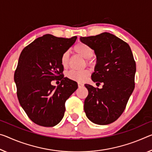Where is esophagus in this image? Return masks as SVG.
Listing matches in <instances>:
<instances>
[{"label":"esophagus","mask_w":152,"mask_h":152,"mask_svg":"<svg viewBox=\"0 0 152 152\" xmlns=\"http://www.w3.org/2000/svg\"><path fill=\"white\" fill-rule=\"evenodd\" d=\"M78 86L79 88H80V87H83V86H84V85H83V83H78Z\"/></svg>","instance_id":"1"}]
</instances>
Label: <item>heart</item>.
<instances>
[{
    "label": "heart",
    "mask_w": 152,
    "mask_h": 152,
    "mask_svg": "<svg viewBox=\"0 0 152 152\" xmlns=\"http://www.w3.org/2000/svg\"><path fill=\"white\" fill-rule=\"evenodd\" d=\"M76 53L80 55V56L85 59H90L93 56V49L90 46L83 42H79L75 45L74 48ZM69 64V53L65 52L61 57V64L64 68L67 67ZM90 74V71L88 69H83V70H69L67 72V78L72 80L83 81L87 78Z\"/></svg>",
    "instance_id": "heart-1"
}]
</instances>
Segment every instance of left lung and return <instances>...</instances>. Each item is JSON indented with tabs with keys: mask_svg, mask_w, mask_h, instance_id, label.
<instances>
[{
	"mask_svg": "<svg viewBox=\"0 0 152 152\" xmlns=\"http://www.w3.org/2000/svg\"><path fill=\"white\" fill-rule=\"evenodd\" d=\"M82 42L92 48L97 57L91 79L103 84L102 88L86 84L88 95L84 110L93 123L109 124L123 113L134 88L136 64L129 45L108 32L80 37Z\"/></svg>",
	"mask_w": 152,
	"mask_h": 152,
	"instance_id": "obj_1",
	"label": "left lung"
}]
</instances>
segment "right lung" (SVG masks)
<instances>
[{
    "label": "right lung",
    "mask_w": 152,
    "mask_h": 152,
    "mask_svg": "<svg viewBox=\"0 0 152 152\" xmlns=\"http://www.w3.org/2000/svg\"><path fill=\"white\" fill-rule=\"evenodd\" d=\"M76 37L58 38L45 34L21 51L14 74L21 106L35 124L52 127L63 118L65 103L78 88L76 82L64 77L61 57L76 42ZM61 80L57 88L51 85Z\"/></svg>",
    "instance_id": "right-lung-1"
}]
</instances>
